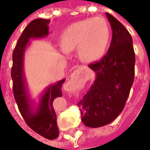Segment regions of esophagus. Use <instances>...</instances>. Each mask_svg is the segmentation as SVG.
<instances>
[{
	"mask_svg": "<svg viewBox=\"0 0 150 150\" xmlns=\"http://www.w3.org/2000/svg\"><path fill=\"white\" fill-rule=\"evenodd\" d=\"M84 69V67L83 66H78V68L73 72L72 73V77H77L78 75H80L81 74V72H83V70Z\"/></svg>",
	"mask_w": 150,
	"mask_h": 150,
	"instance_id": "esophagus-1",
	"label": "esophagus"
}]
</instances>
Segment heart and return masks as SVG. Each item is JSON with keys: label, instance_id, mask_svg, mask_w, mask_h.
Segmentation results:
<instances>
[{"label": "heart", "instance_id": "heart-1", "mask_svg": "<svg viewBox=\"0 0 150 150\" xmlns=\"http://www.w3.org/2000/svg\"><path fill=\"white\" fill-rule=\"evenodd\" d=\"M109 35L106 21L97 16L79 21L67 27L61 42L63 52H71L78 47L83 60L96 62L105 54Z\"/></svg>", "mask_w": 150, "mask_h": 150}]
</instances>
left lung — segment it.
Masks as SVG:
<instances>
[{
	"instance_id": "left-lung-1",
	"label": "left lung",
	"mask_w": 150,
	"mask_h": 150,
	"mask_svg": "<svg viewBox=\"0 0 150 150\" xmlns=\"http://www.w3.org/2000/svg\"><path fill=\"white\" fill-rule=\"evenodd\" d=\"M106 16L112 28V42L107 54L88 65L96 72L95 81L78 103L83 123L90 128L110 124L121 113L134 79L132 37L114 16Z\"/></svg>"
}]
</instances>
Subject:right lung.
Wrapping results in <instances>:
<instances>
[{"mask_svg":"<svg viewBox=\"0 0 150 150\" xmlns=\"http://www.w3.org/2000/svg\"><path fill=\"white\" fill-rule=\"evenodd\" d=\"M49 23V19H35L24 29L13 51L11 78L15 99L26 124L41 136L48 139H54L59 134V130L52 103L56 98L62 97L61 89L65 78L50 84L41 95L37 104L31 99L28 93L24 72L25 52L30 44V40L47 37Z\"/></svg>","mask_w":150,"mask_h":150,"instance_id":"add662e5","label":"right lung"}]
</instances>
